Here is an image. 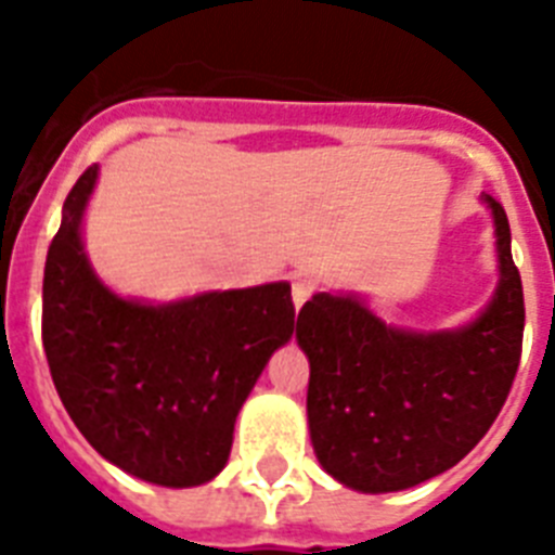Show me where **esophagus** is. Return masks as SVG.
<instances>
[{
    "label": "esophagus",
    "instance_id": "34e87169",
    "mask_svg": "<svg viewBox=\"0 0 555 555\" xmlns=\"http://www.w3.org/2000/svg\"><path fill=\"white\" fill-rule=\"evenodd\" d=\"M313 294V283L308 281V278H294L292 281V300H294V308H300L302 302L308 300Z\"/></svg>",
    "mask_w": 555,
    "mask_h": 555
}]
</instances>
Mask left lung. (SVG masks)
Listing matches in <instances>:
<instances>
[{"label":"left lung","mask_w":555,"mask_h":555,"mask_svg":"<svg viewBox=\"0 0 555 555\" xmlns=\"http://www.w3.org/2000/svg\"><path fill=\"white\" fill-rule=\"evenodd\" d=\"M500 283L459 331L386 325L352 294H313L297 317L311 361L308 428L322 467L358 492H400L455 467L487 436L522 356L526 302L503 205L483 194Z\"/></svg>","instance_id":"obj_1"}]
</instances>
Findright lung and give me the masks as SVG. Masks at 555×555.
Wrapping results in <instances>:
<instances>
[{
	"label": "right lung",
	"mask_w": 555,
	"mask_h": 555,
	"mask_svg": "<svg viewBox=\"0 0 555 555\" xmlns=\"http://www.w3.org/2000/svg\"><path fill=\"white\" fill-rule=\"evenodd\" d=\"M96 164L80 175L43 267L41 336L55 389L88 444L158 487L222 473L233 425L269 356L294 333L288 283L169 306L102 286L80 238Z\"/></svg>",
	"instance_id": "right-lung-1"
}]
</instances>
